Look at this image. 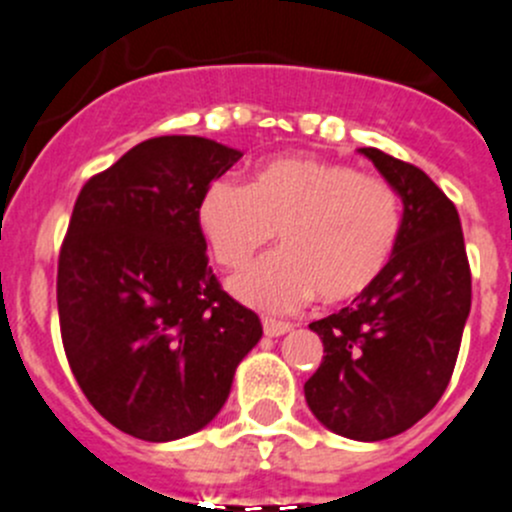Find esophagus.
Wrapping results in <instances>:
<instances>
[{
	"mask_svg": "<svg viewBox=\"0 0 512 512\" xmlns=\"http://www.w3.org/2000/svg\"><path fill=\"white\" fill-rule=\"evenodd\" d=\"M262 330H265L267 337H280L292 330V322L275 320V317H262Z\"/></svg>",
	"mask_w": 512,
	"mask_h": 512,
	"instance_id": "34e87169",
	"label": "esophagus"
}]
</instances>
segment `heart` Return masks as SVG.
Here are the masks:
<instances>
[{
	"label": "heart",
	"mask_w": 512,
	"mask_h": 512,
	"mask_svg": "<svg viewBox=\"0 0 512 512\" xmlns=\"http://www.w3.org/2000/svg\"><path fill=\"white\" fill-rule=\"evenodd\" d=\"M212 255L240 270L280 232L282 250L230 282L242 302L287 312L312 295L345 302L370 290L398 247L403 205L390 180L342 162L290 155L245 185L217 180L200 200Z\"/></svg>",
	"instance_id": "b5f03b06"
}]
</instances>
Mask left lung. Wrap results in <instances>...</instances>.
<instances>
[{
	"instance_id": "left-lung-1",
	"label": "left lung",
	"mask_w": 512,
	"mask_h": 512,
	"mask_svg": "<svg viewBox=\"0 0 512 512\" xmlns=\"http://www.w3.org/2000/svg\"><path fill=\"white\" fill-rule=\"evenodd\" d=\"M403 197L388 267L350 307L310 322L325 355L305 382L312 415L352 440H385L435 408L453 377L470 312L458 210L420 167L360 147Z\"/></svg>"
}]
</instances>
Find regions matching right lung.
I'll use <instances>...</instances> for the list:
<instances>
[{
	"mask_svg": "<svg viewBox=\"0 0 512 512\" xmlns=\"http://www.w3.org/2000/svg\"><path fill=\"white\" fill-rule=\"evenodd\" d=\"M242 152L192 135L152 137L89 177L59 250L62 345L84 398L132 438L205 428L260 317L207 267L200 200Z\"/></svg>",
	"mask_w": 512,
	"mask_h": 512,
	"instance_id": "obj_1",
	"label": "right lung"
}]
</instances>
